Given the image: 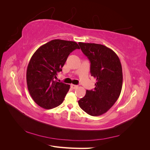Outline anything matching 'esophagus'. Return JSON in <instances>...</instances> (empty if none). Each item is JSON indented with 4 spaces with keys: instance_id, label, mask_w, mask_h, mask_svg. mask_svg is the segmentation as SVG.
Here are the masks:
<instances>
[{
    "instance_id": "esophagus-1",
    "label": "esophagus",
    "mask_w": 150,
    "mask_h": 150,
    "mask_svg": "<svg viewBox=\"0 0 150 150\" xmlns=\"http://www.w3.org/2000/svg\"><path fill=\"white\" fill-rule=\"evenodd\" d=\"M71 88H72L73 89H75L78 88V86L74 85V84H71Z\"/></svg>"
}]
</instances>
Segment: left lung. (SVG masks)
I'll use <instances>...</instances> for the list:
<instances>
[{
  "label": "left lung",
  "instance_id": "8db88e82",
  "mask_svg": "<svg viewBox=\"0 0 150 150\" xmlns=\"http://www.w3.org/2000/svg\"><path fill=\"white\" fill-rule=\"evenodd\" d=\"M81 51L91 62V75L96 79L93 90H87L79 106L88 115L106 112L118 99L122 85V66L112 49L101 44L79 42Z\"/></svg>",
  "mask_w": 150,
  "mask_h": 150
}]
</instances>
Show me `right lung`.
I'll return each mask as SVG.
<instances>
[{"instance_id": "1", "label": "right lung", "mask_w": 150, "mask_h": 150, "mask_svg": "<svg viewBox=\"0 0 150 150\" xmlns=\"http://www.w3.org/2000/svg\"><path fill=\"white\" fill-rule=\"evenodd\" d=\"M80 49L74 41L54 39L38 49L27 69L26 80L29 92L34 102L44 109L56 108L63 102L70 85L56 82L68 56Z\"/></svg>"}]
</instances>
